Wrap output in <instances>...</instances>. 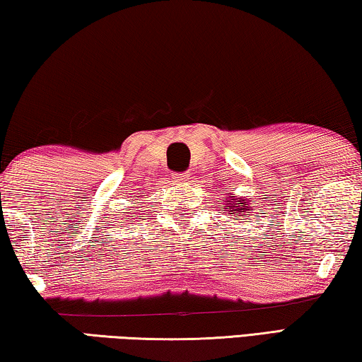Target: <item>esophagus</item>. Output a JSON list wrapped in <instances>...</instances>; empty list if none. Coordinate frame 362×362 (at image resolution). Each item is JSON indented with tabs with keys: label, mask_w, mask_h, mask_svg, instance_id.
I'll list each match as a JSON object with an SVG mask.
<instances>
[{
	"label": "esophagus",
	"mask_w": 362,
	"mask_h": 362,
	"mask_svg": "<svg viewBox=\"0 0 362 362\" xmlns=\"http://www.w3.org/2000/svg\"><path fill=\"white\" fill-rule=\"evenodd\" d=\"M173 181L175 182H181V185H182V182H187L189 181V175L186 173V171H182V173H175L173 175Z\"/></svg>",
	"instance_id": "obj_1"
}]
</instances>
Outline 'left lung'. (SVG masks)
Returning <instances> with one entry per match:
<instances>
[{"label": "left lung", "instance_id": "1", "mask_svg": "<svg viewBox=\"0 0 362 362\" xmlns=\"http://www.w3.org/2000/svg\"><path fill=\"white\" fill-rule=\"evenodd\" d=\"M237 202H240V204H237ZM255 202V200H253ZM221 204L223 205H218V206H221V210H224L228 213V215H234V213H240L244 211V213H250V206H248V200H244V199H240V200H237L234 195H230L229 197V202L228 204H224V200H221ZM242 216V215H240Z\"/></svg>", "mask_w": 362, "mask_h": 362}]
</instances>
